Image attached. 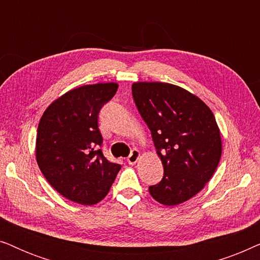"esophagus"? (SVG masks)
Returning a JSON list of instances; mask_svg holds the SVG:
<instances>
[{"label":"esophagus","instance_id":"34e87169","mask_svg":"<svg viewBox=\"0 0 260 260\" xmlns=\"http://www.w3.org/2000/svg\"><path fill=\"white\" fill-rule=\"evenodd\" d=\"M140 156H141L140 151H138L137 149H134V150L131 151V154L127 156L126 161H127V163H129V165H135V163L138 161V158H140Z\"/></svg>","mask_w":260,"mask_h":260}]
</instances>
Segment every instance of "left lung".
<instances>
[{"label":"left lung","instance_id":"8db88e82","mask_svg":"<svg viewBox=\"0 0 260 260\" xmlns=\"http://www.w3.org/2000/svg\"><path fill=\"white\" fill-rule=\"evenodd\" d=\"M133 97L165 170L149 193L166 206L189 200L211 180L221 157L214 115L200 98L173 84L134 83Z\"/></svg>","mask_w":260,"mask_h":260}]
</instances>
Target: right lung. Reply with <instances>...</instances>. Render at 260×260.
I'll return each instance as SVG.
<instances>
[{
    "instance_id": "obj_1",
    "label": "right lung",
    "mask_w": 260,
    "mask_h": 260,
    "mask_svg": "<svg viewBox=\"0 0 260 260\" xmlns=\"http://www.w3.org/2000/svg\"><path fill=\"white\" fill-rule=\"evenodd\" d=\"M117 88L116 83L73 88L53 102L39 123V168L58 193L77 204L103 200L120 170L103 154L98 129L99 111Z\"/></svg>"
}]
</instances>
